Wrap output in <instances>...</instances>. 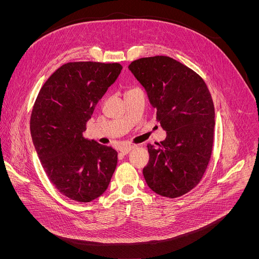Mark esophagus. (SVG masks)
Returning a JSON list of instances; mask_svg holds the SVG:
<instances>
[{"instance_id":"34e87169","label":"esophagus","mask_w":259,"mask_h":259,"mask_svg":"<svg viewBox=\"0 0 259 259\" xmlns=\"http://www.w3.org/2000/svg\"><path fill=\"white\" fill-rule=\"evenodd\" d=\"M134 148H135V146H131V145L124 146V147L121 148V152H122L123 154H127V153H130Z\"/></svg>"}]
</instances>
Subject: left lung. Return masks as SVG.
Instances as JSON below:
<instances>
[{
	"label": "left lung",
	"mask_w": 259,
	"mask_h": 259,
	"mask_svg": "<svg viewBox=\"0 0 259 259\" xmlns=\"http://www.w3.org/2000/svg\"><path fill=\"white\" fill-rule=\"evenodd\" d=\"M128 69L166 132L165 140L147 146L146 183L162 197H182L199 184L210 159L215 109L209 91L199 74L167 56L140 58Z\"/></svg>",
	"instance_id": "1"
}]
</instances>
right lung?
<instances>
[{"label":"right lung","instance_id":"1","mask_svg":"<svg viewBox=\"0 0 259 259\" xmlns=\"http://www.w3.org/2000/svg\"><path fill=\"white\" fill-rule=\"evenodd\" d=\"M121 71L120 64L68 62L49 77L36 97L30 120L35 151L52 184L71 200L91 202L110 184L117 152L85 139L83 132Z\"/></svg>","mask_w":259,"mask_h":259}]
</instances>
